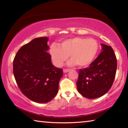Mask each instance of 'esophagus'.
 Returning <instances> with one entry per match:
<instances>
[{"instance_id":"1","label":"esophagus","mask_w":128,"mask_h":128,"mask_svg":"<svg viewBox=\"0 0 128 128\" xmlns=\"http://www.w3.org/2000/svg\"><path fill=\"white\" fill-rule=\"evenodd\" d=\"M69 71H70V69H63V72L64 73H67V72H68Z\"/></svg>"}]
</instances>
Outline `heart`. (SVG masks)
<instances>
[{
  "label": "heart",
  "instance_id": "b5f03b06",
  "mask_svg": "<svg viewBox=\"0 0 128 128\" xmlns=\"http://www.w3.org/2000/svg\"><path fill=\"white\" fill-rule=\"evenodd\" d=\"M99 48L98 43L94 39L76 36L62 40L59 45L54 43L50 48V54L57 66H62L69 55V64L85 67L94 61Z\"/></svg>",
  "mask_w": 128,
  "mask_h": 128
}]
</instances>
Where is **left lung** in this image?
Masks as SVG:
<instances>
[{
	"instance_id": "8db88e82",
	"label": "left lung",
	"mask_w": 128,
	"mask_h": 128,
	"mask_svg": "<svg viewBox=\"0 0 128 128\" xmlns=\"http://www.w3.org/2000/svg\"><path fill=\"white\" fill-rule=\"evenodd\" d=\"M102 52L88 68L79 69L77 90L82 96L94 99L111 88L115 78L117 59L111 46L102 44Z\"/></svg>"
}]
</instances>
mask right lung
I'll list each match as a JSON object with an SVG mask.
<instances>
[{"label":"right lung","instance_id":"right-lung-1","mask_svg":"<svg viewBox=\"0 0 128 128\" xmlns=\"http://www.w3.org/2000/svg\"><path fill=\"white\" fill-rule=\"evenodd\" d=\"M47 37L35 38L18 50L13 62V72L22 94L32 101L44 103L51 100L59 89L63 72L51 62L47 52Z\"/></svg>","mask_w":128,"mask_h":128}]
</instances>
